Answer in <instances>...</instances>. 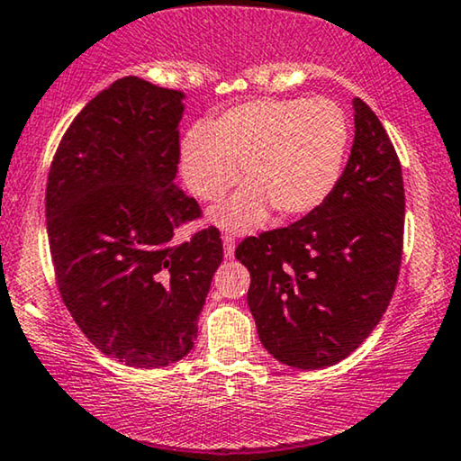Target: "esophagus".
I'll return each instance as SVG.
<instances>
[{
  "label": "esophagus",
  "instance_id": "obj_1",
  "mask_svg": "<svg viewBox=\"0 0 461 461\" xmlns=\"http://www.w3.org/2000/svg\"><path fill=\"white\" fill-rule=\"evenodd\" d=\"M222 243H224V256L226 258L235 256V237L226 232V235H222Z\"/></svg>",
  "mask_w": 461,
  "mask_h": 461
}]
</instances>
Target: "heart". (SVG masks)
Returning <instances> with one entry per match:
<instances>
[{"label":"heart","mask_w":461,"mask_h":461,"mask_svg":"<svg viewBox=\"0 0 461 461\" xmlns=\"http://www.w3.org/2000/svg\"><path fill=\"white\" fill-rule=\"evenodd\" d=\"M350 142V123L331 98H256L194 125L182 138L180 169L205 203H218L241 178L249 180L216 222L245 230L270 207L283 218L306 216L336 188Z\"/></svg>","instance_id":"1"}]
</instances>
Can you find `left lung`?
Masks as SVG:
<instances>
[{"mask_svg":"<svg viewBox=\"0 0 461 461\" xmlns=\"http://www.w3.org/2000/svg\"><path fill=\"white\" fill-rule=\"evenodd\" d=\"M355 142L317 210L237 245L251 275L248 304L276 361L323 369L380 323L402 258L405 188L399 155L374 111L355 98Z\"/></svg>","mask_w":461,"mask_h":461,"instance_id":"1","label":"left lung"}]
</instances>
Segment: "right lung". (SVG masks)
<instances>
[{
    "label": "right lung",
    "mask_w": 461,
    "mask_h": 461,
    "mask_svg": "<svg viewBox=\"0 0 461 461\" xmlns=\"http://www.w3.org/2000/svg\"><path fill=\"white\" fill-rule=\"evenodd\" d=\"M178 90L122 77L87 103L56 149L46 220L56 285L84 336L130 367L191 352L222 262L216 226L176 239L201 207L174 178Z\"/></svg>",
    "instance_id": "obj_1"
}]
</instances>
